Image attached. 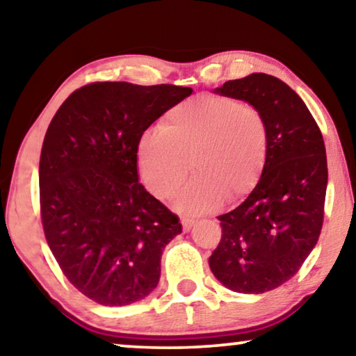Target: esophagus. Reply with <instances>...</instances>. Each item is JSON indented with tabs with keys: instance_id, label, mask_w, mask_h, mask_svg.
Instances as JSON below:
<instances>
[{
	"instance_id": "34e87169",
	"label": "esophagus",
	"mask_w": 356,
	"mask_h": 356,
	"mask_svg": "<svg viewBox=\"0 0 356 356\" xmlns=\"http://www.w3.org/2000/svg\"><path fill=\"white\" fill-rule=\"evenodd\" d=\"M180 222H182V227H184L185 232H188L195 225V219H190V217H182Z\"/></svg>"
}]
</instances>
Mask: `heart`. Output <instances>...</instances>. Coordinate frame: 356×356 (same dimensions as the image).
Wrapping results in <instances>:
<instances>
[{
    "instance_id": "b5f03b06",
    "label": "heart",
    "mask_w": 356,
    "mask_h": 356,
    "mask_svg": "<svg viewBox=\"0 0 356 356\" xmlns=\"http://www.w3.org/2000/svg\"><path fill=\"white\" fill-rule=\"evenodd\" d=\"M268 124L252 105L233 97L201 95L172 107L158 131L137 144V166L158 200L176 195L188 176L196 177L177 196L185 214L216 209L224 198H245L261 179L268 156Z\"/></svg>"
}]
</instances>
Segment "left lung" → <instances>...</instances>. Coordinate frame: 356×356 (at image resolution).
<instances>
[{"label": "left lung", "mask_w": 356, "mask_h": 356, "mask_svg": "<svg viewBox=\"0 0 356 356\" xmlns=\"http://www.w3.org/2000/svg\"><path fill=\"white\" fill-rule=\"evenodd\" d=\"M212 92L256 107L267 120L270 142L256 187L238 208L219 216L222 238L209 267L235 293H267L299 272L320 238L325 142L304 100L272 75L251 73Z\"/></svg>", "instance_id": "obj_1"}]
</instances>
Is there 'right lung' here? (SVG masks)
I'll use <instances>...</instances> for the list:
<instances>
[{
    "label": "right lung",
    "mask_w": 356,
    "mask_h": 356,
    "mask_svg": "<svg viewBox=\"0 0 356 356\" xmlns=\"http://www.w3.org/2000/svg\"><path fill=\"white\" fill-rule=\"evenodd\" d=\"M192 88L126 81L88 84L60 105L40 158L46 241L67 280L107 307L156 288L179 217L139 184L137 144Z\"/></svg>",
    "instance_id": "right-lung-1"
}]
</instances>
